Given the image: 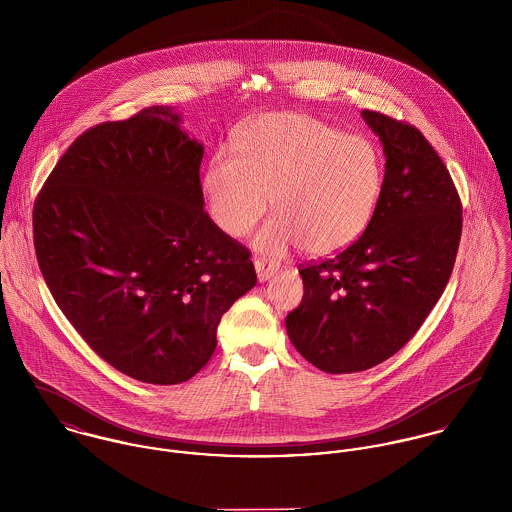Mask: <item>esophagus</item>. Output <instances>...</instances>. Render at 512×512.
<instances>
[{"instance_id": "1", "label": "esophagus", "mask_w": 512, "mask_h": 512, "mask_svg": "<svg viewBox=\"0 0 512 512\" xmlns=\"http://www.w3.org/2000/svg\"><path fill=\"white\" fill-rule=\"evenodd\" d=\"M254 268H256V274H258V280H260V282L270 280V278L280 270L276 264H272V262H268V260H264V258H256V260H254Z\"/></svg>"}]
</instances>
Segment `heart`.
I'll list each match as a JSON object with an SVG mask.
<instances>
[{"label": "heart", "mask_w": 512, "mask_h": 512, "mask_svg": "<svg viewBox=\"0 0 512 512\" xmlns=\"http://www.w3.org/2000/svg\"><path fill=\"white\" fill-rule=\"evenodd\" d=\"M234 153H217L203 175L213 220L232 238L248 234L272 201L278 217L254 238L260 252L282 256L301 246L331 256L351 246L382 193V159L372 142L293 112L244 126Z\"/></svg>", "instance_id": "1"}]
</instances>
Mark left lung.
Listing matches in <instances>:
<instances>
[{
	"label": "left lung",
	"mask_w": 512,
	"mask_h": 512,
	"mask_svg": "<svg viewBox=\"0 0 512 512\" xmlns=\"http://www.w3.org/2000/svg\"><path fill=\"white\" fill-rule=\"evenodd\" d=\"M386 171L359 240L299 268L303 299L286 329L299 355L329 374L361 372L398 353L445 290L461 238V201L436 149L408 122L363 110Z\"/></svg>",
	"instance_id": "1"
}]
</instances>
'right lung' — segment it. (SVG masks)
Wrapping results in <instances>:
<instances>
[{"mask_svg":"<svg viewBox=\"0 0 512 512\" xmlns=\"http://www.w3.org/2000/svg\"><path fill=\"white\" fill-rule=\"evenodd\" d=\"M169 106L80 134L33 207L57 305L88 347L149 384L195 376L230 305L256 286L248 248L203 209V146Z\"/></svg>","mask_w":512,"mask_h":512,"instance_id":"add662e5","label":"right lung"}]
</instances>
